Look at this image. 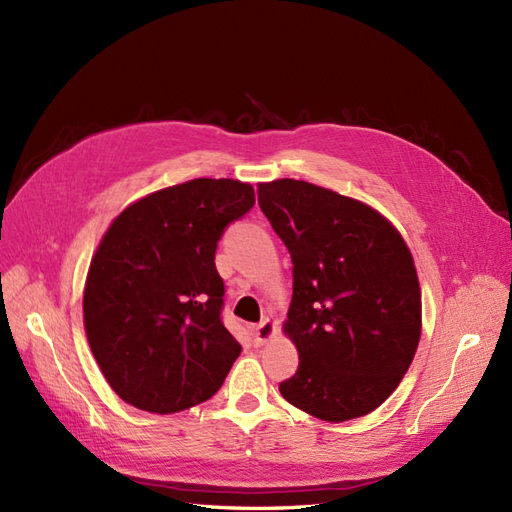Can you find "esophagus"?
Here are the masks:
<instances>
[{
	"instance_id": "34e87169",
	"label": "esophagus",
	"mask_w": 512,
	"mask_h": 512,
	"mask_svg": "<svg viewBox=\"0 0 512 512\" xmlns=\"http://www.w3.org/2000/svg\"><path fill=\"white\" fill-rule=\"evenodd\" d=\"M275 333H277V324L271 318H265L254 327V339L258 344H267L269 339L275 337Z\"/></svg>"
}]
</instances>
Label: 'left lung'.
Segmentation results:
<instances>
[{"mask_svg": "<svg viewBox=\"0 0 512 512\" xmlns=\"http://www.w3.org/2000/svg\"><path fill=\"white\" fill-rule=\"evenodd\" d=\"M258 203L292 258L284 333L299 369L282 397L320 421L382 406L408 371L423 327L410 247L380 211L320 185L258 183Z\"/></svg>", "mask_w": 512, "mask_h": 512, "instance_id": "8db88e82", "label": "left lung"}]
</instances>
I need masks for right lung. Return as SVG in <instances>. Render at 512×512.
I'll list each match as a JSON object with an SVG mask.
<instances>
[{"instance_id":"add662e5","label":"right lung","mask_w":512,"mask_h":512,"mask_svg":"<svg viewBox=\"0 0 512 512\" xmlns=\"http://www.w3.org/2000/svg\"><path fill=\"white\" fill-rule=\"evenodd\" d=\"M256 203L237 179H192L134 200L91 258L83 322L94 359L126 404L173 414L218 393L241 354L220 318L215 247Z\"/></svg>"}]
</instances>
